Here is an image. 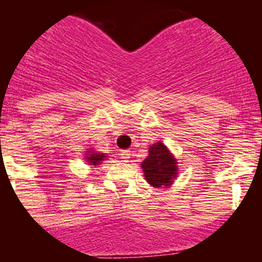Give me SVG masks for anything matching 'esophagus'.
Listing matches in <instances>:
<instances>
[{"label": "esophagus", "mask_w": 262, "mask_h": 262, "mask_svg": "<svg viewBox=\"0 0 262 262\" xmlns=\"http://www.w3.org/2000/svg\"><path fill=\"white\" fill-rule=\"evenodd\" d=\"M131 157V151L129 149H122L120 151V159H123V160H127Z\"/></svg>", "instance_id": "34e87169"}]
</instances>
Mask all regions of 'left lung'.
Wrapping results in <instances>:
<instances>
[{"label":"left lung","instance_id":"left-lung-1","mask_svg":"<svg viewBox=\"0 0 262 262\" xmlns=\"http://www.w3.org/2000/svg\"><path fill=\"white\" fill-rule=\"evenodd\" d=\"M142 168L147 182L154 187L170 186L178 173L177 160L161 142L149 147L148 157L142 163Z\"/></svg>","mask_w":262,"mask_h":262}]
</instances>
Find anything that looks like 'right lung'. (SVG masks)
<instances>
[{
	"mask_svg": "<svg viewBox=\"0 0 262 262\" xmlns=\"http://www.w3.org/2000/svg\"><path fill=\"white\" fill-rule=\"evenodd\" d=\"M85 159H86V161L90 165H98V164H101L106 159V156L105 154H98V152H94L92 149V151H88Z\"/></svg>",
	"mask_w": 262,
	"mask_h": 262,
	"instance_id": "1",
	"label": "right lung"
}]
</instances>
